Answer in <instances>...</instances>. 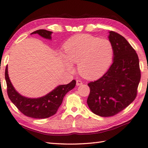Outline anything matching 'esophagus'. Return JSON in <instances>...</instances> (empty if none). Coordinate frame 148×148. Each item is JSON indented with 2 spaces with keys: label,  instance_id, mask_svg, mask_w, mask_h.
<instances>
[{
  "label": "esophagus",
  "instance_id": "1",
  "mask_svg": "<svg viewBox=\"0 0 148 148\" xmlns=\"http://www.w3.org/2000/svg\"><path fill=\"white\" fill-rule=\"evenodd\" d=\"M83 84V83L82 82V81H80V80H77L76 81V85L77 86H79Z\"/></svg>",
  "mask_w": 148,
  "mask_h": 148
}]
</instances>
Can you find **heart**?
<instances>
[{
  "instance_id": "obj_1",
  "label": "heart",
  "mask_w": 148,
  "mask_h": 148,
  "mask_svg": "<svg viewBox=\"0 0 148 148\" xmlns=\"http://www.w3.org/2000/svg\"><path fill=\"white\" fill-rule=\"evenodd\" d=\"M64 52L66 69L73 70L70 62L77 64L79 74L90 80L103 76L109 69L113 57L111 42L87 34L76 35L70 38L64 45Z\"/></svg>"
}]
</instances>
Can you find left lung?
<instances>
[{
	"instance_id": "obj_1",
	"label": "left lung",
	"mask_w": 148,
	"mask_h": 148,
	"mask_svg": "<svg viewBox=\"0 0 148 148\" xmlns=\"http://www.w3.org/2000/svg\"><path fill=\"white\" fill-rule=\"evenodd\" d=\"M113 61L103 76L90 82L88 106L93 113L109 117L119 113L135 100L140 80L137 53L124 37L110 31Z\"/></svg>"
}]
</instances>
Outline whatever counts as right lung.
Segmentation results:
<instances>
[{"label": "right lung", "mask_w": 148, "mask_h": 148, "mask_svg": "<svg viewBox=\"0 0 148 148\" xmlns=\"http://www.w3.org/2000/svg\"><path fill=\"white\" fill-rule=\"evenodd\" d=\"M53 32L46 29H38L31 34H38L46 39H52ZM5 79L7 84V92L12 103L25 115L34 119H47L57 112L62 103L64 96L76 85V81L72 80L67 85H60L47 95L39 98H28L21 95L13 87L11 82L8 65L5 71Z\"/></svg>", "instance_id": "add662e5"}]
</instances>
